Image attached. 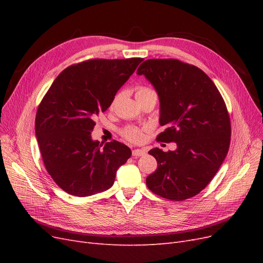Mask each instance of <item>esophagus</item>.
<instances>
[{"label":"esophagus","mask_w":263,"mask_h":263,"mask_svg":"<svg viewBox=\"0 0 263 263\" xmlns=\"http://www.w3.org/2000/svg\"><path fill=\"white\" fill-rule=\"evenodd\" d=\"M147 151L145 149H135L133 150V156L134 157H140V156H145Z\"/></svg>","instance_id":"esophagus-1"}]
</instances>
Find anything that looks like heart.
Returning <instances> with one entry per match:
<instances>
[{
	"label": "heart",
	"instance_id": "obj_1",
	"mask_svg": "<svg viewBox=\"0 0 263 263\" xmlns=\"http://www.w3.org/2000/svg\"><path fill=\"white\" fill-rule=\"evenodd\" d=\"M150 92H153V91L149 90L148 87H139L136 94L150 93ZM124 136L127 139H129L130 141H134V142H139L144 139V134H142V132L138 128H133V127L132 128H127L124 130Z\"/></svg>",
	"mask_w": 263,
	"mask_h": 263
}]
</instances>
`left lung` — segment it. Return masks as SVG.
Wrapping results in <instances>:
<instances>
[{
	"label": "left lung",
	"mask_w": 263,
	"mask_h": 263,
	"mask_svg": "<svg viewBox=\"0 0 263 263\" xmlns=\"http://www.w3.org/2000/svg\"><path fill=\"white\" fill-rule=\"evenodd\" d=\"M137 74L158 94L159 123L166 129L157 139L177 144L168 153L149 151L158 168L147 177V186L168 200H186L206 187L228 153L232 130L225 102L208 74L176 59L146 60Z\"/></svg>",
	"instance_id": "left-lung-1"
}]
</instances>
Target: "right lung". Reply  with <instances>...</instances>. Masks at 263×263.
I'll return each instance as SVG.
<instances>
[{"mask_svg": "<svg viewBox=\"0 0 263 263\" xmlns=\"http://www.w3.org/2000/svg\"><path fill=\"white\" fill-rule=\"evenodd\" d=\"M144 60L93 59L65 69L39 105L35 133L47 171L65 192L90 196L114 184L132 150L114 140H93L94 118Z\"/></svg>", "mask_w": 263, "mask_h": 263, "instance_id": "right-lung-1", "label": "right lung"}]
</instances>
